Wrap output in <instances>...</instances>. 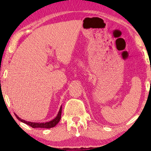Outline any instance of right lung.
<instances>
[{
  "label": "right lung",
  "mask_w": 151,
  "mask_h": 151,
  "mask_svg": "<svg viewBox=\"0 0 151 151\" xmlns=\"http://www.w3.org/2000/svg\"><path fill=\"white\" fill-rule=\"evenodd\" d=\"M14 114H15L16 117H17L18 119H19L20 122L29 125V127H32V128H45V129H51V128L54 127L59 122V121L60 120L61 114H62V106H60V109L59 112H58V113L57 116L55 117L54 119H52V120L47 122L36 123V122H32L25 121V120H24V119L20 118V117H18V115L16 114V113H14Z\"/></svg>",
  "instance_id": "add662e5"
}]
</instances>
